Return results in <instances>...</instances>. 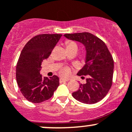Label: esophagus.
Masks as SVG:
<instances>
[{
    "mask_svg": "<svg viewBox=\"0 0 132 132\" xmlns=\"http://www.w3.org/2000/svg\"><path fill=\"white\" fill-rule=\"evenodd\" d=\"M66 81H68L67 79H60V83H63V82H66Z\"/></svg>",
    "mask_w": 132,
    "mask_h": 132,
    "instance_id": "obj_1",
    "label": "esophagus"
}]
</instances>
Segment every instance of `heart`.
<instances>
[{"label": "heart", "instance_id": "heart-1", "mask_svg": "<svg viewBox=\"0 0 132 132\" xmlns=\"http://www.w3.org/2000/svg\"><path fill=\"white\" fill-rule=\"evenodd\" d=\"M65 46H66V51L67 50H76L77 51V49H78V45L77 44V43L75 42L72 41V40H67L65 42ZM86 59V55H83V60H85ZM69 70L68 69H62L61 71H60V73L61 75L63 76H68L69 75Z\"/></svg>", "mask_w": 132, "mask_h": 132}]
</instances>
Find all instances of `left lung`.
<instances>
[{"label": "left lung", "instance_id": "left-lung-1", "mask_svg": "<svg viewBox=\"0 0 132 132\" xmlns=\"http://www.w3.org/2000/svg\"><path fill=\"white\" fill-rule=\"evenodd\" d=\"M68 39L81 42L85 46V64L77 75L87 76L85 84L72 93L73 98L87 104L96 103L103 99L113 83L114 61L108 47L101 39L89 32L66 34Z\"/></svg>", "mask_w": 132, "mask_h": 132}]
</instances>
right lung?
<instances>
[{
    "mask_svg": "<svg viewBox=\"0 0 132 132\" xmlns=\"http://www.w3.org/2000/svg\"><path fill=\"white\" fill-rule=\"evenodd\" d=\"M62 34H43L26 44L16 66V80L23 96L32 103H41L51 98L59 85L56 76L47 78L40 74L41 64L47 59Z\"/></svg>",
    "mask_w": 132,
    "mask_h": 132,
    "instance_id": "1",
    "label": "right lung"
}]
</instances>
